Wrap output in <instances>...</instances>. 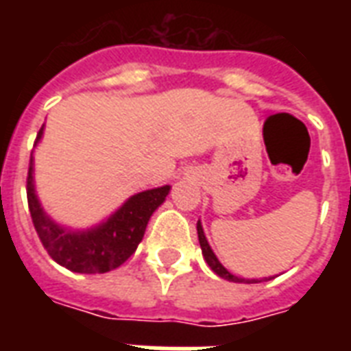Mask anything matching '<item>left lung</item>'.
Listing matches in <instances>:
<instances>
[{
  "instance_id": "1",
  "label": "left lung",
  "mask_w": 351,
  "mask_h": 351,
  "mask_svg": "<svg viewBox=\"0 0 351 351\" xmlns=\"http://www.w3.org/2000/svg\"><path fill=\"white\" fill-rule=\"evenodd\" d=\"M197 231H198V242H200V247H202V255L204 258H206V262H208V266L213 269L219 277L226 278V280H231V282H244V284H253V282H261V280H256V278H242V277H237V275H233V273H230L228 269H226L222 264H220V261L217 258V255L213 253V250H211V245H209L208 239H206V234H204V228L202 224H200V220H198L197 224ZM267 280V278H266Z\"/></svg>"
}]
</instances>
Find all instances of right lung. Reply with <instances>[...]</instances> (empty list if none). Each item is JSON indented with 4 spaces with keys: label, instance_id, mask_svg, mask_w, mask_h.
<instances>
[{
    "label": "right lung",
    "instance_id": "1",
    "mask_svg": "<svg viewBox=\"0 0 351 351\" xmlns=\"http://www.w3.org/2000/svg\"><path fill=\"white\" fill-rule=\"evenodd\" d=\"M43 129L45 125H41L36 143L43 136ZM169 191L171 186H162L136 193L98 226L71 230L45 213L36 195L34 158L30 156L27 200L34 228L52 261L74 273H107L121 266L136 251L151 215L165 202Z\"/></svg>",
    "mask_w": 351,
    "mask_h": 351
}]
</instances>
